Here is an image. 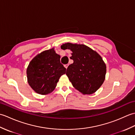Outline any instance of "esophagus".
<instances>
[{
  "label": "esophagus",
  "instance_id": "esophagus-1",
  "mask_svg": "<svg viewBox=\"0 0 135 135\" xmlns=\"http://www.w3.org/2000/svg\"><path fill=\"white\" fill-rule=\"evenodd\" d=\"M64 67H65V68H66V69H67V68L68 67V64H65V65H64Z\"/></svg>",
  "mask_w": 135,
  "mask_h": 135
}]
</instances>
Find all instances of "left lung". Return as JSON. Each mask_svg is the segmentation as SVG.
<instances>
[{"mask_svg": "<svg viewBox=\"0 0 135 135\" xmlns=\"http://www.w3.org/2000/svg\"><path fill=\"white\" fill-rule=\"evenodd\" d=\"M61 48L73 51L70 59L74 62L68 67L66 75L73 86L84 94L96 92L105 78L106 65L102 57L85 45L66 43Z\"/></svg>", "mask_w": 135, "mask_h": 135, "instance_id": "1", "label": "left lung"}]
</instances>
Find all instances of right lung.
I'll return each instance as SVG.
<instances>
[{
  "label": "right lung",
  "instance_id": "1",
  "mask_svg": "<svg viewBox=\"0 0 135 135\" xmlns=\"http://www.w3.org/2000/svg\"><path fill=\"white\" fill-rule=\"evenodd\" d=\"M65 71L60 56L52 48L37 54L30 61L27 69L28 82L36 93L45 95L54 90Z\"/></svg>",
  "mask_w": 135,
  "mask_h": 135
}]
</instances>
